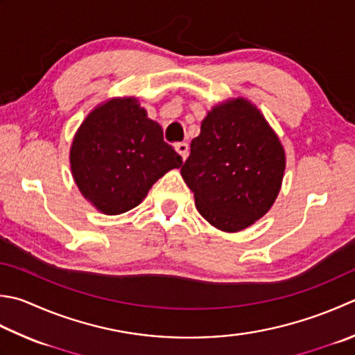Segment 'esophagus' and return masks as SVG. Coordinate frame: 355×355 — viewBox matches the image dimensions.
Wrapping results in <instances>:
<instances>
[{"label": "esophagus", "mask_w": 355, "mask_h": 355, "mask_svg": "<svg viewBox=\"0 0 355 355\" xmlns=\"http://www.w3.org/2000/svg\"><path fill=\"white\" fill-rule=\"evenodd\" d=\"M175 150L180 155H182L183 159H186L187 154H189V146H187V143H178V144H175Z\"/></svg>", "instance_id": "obj_1"}]
</instances>
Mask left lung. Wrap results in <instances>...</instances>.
<instances>
[{
	"mask_svg": "<svg viewBox=\"0 0 355 355\" xmlns=\"http://www.w3.org/2000/svg\"><path fill=\"white\" fill-rule=\"evenodd\" d=\"M284 168L279 135L254 103L235 96L203 118L182 177L201 217L220 231L239 232L272 207Z\"/></svg>",
	"mask_w": 355,
	"mask_h": 355,
	"instance_id": "1",
	"label": "left lung"
}]
</instances>
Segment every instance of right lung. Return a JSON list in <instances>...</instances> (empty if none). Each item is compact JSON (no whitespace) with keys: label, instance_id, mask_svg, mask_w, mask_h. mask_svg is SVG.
<instances>
[{"label":"right lung","instance_id":"add662e5","mask_svg":"<svg viewBox=\"0 0 355 355\" xmlns=\"http://www.w3.org/2000/svg\"><path fill=\"white\" fill-rule=\"evenodd\" d=\"M69 159L81 196L106 215L134 209L158 178L183 164L137 96H114L90 110Z\"/></svg>","mask_w":355,"mask_h":355}]
</instances>
